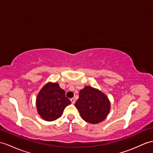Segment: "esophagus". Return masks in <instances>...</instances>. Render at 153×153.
Returning a JSON list of instances; mask_svg holds the SVG:
<instances>
[{
	"instance_id": "esophagus-1",
	"label": "esophagus",
	"mask_w": 153,
	"mask_h": 153,
	"mask_svg": "<svg viewBox=\"0 0 153 153\" xmlns=\"http://www.w3.org/2000/svg\"><path fill=\"white\" fill-rule=\"evenodd\" d=\"M71 102L73 104H74V102H75V100H74V98H72V99H71Z\"/></svg>"
}]
</instances>
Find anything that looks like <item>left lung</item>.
Listing matches in <instances>:
<instances>
[{"instance_id":"obj_1","label":"left lung","mask_w":153,"mask_h":153,"mask_svg":"<svg viewBox=\"0 0 153 153\" xmlns=\"http://www.w3.org/2000/svg\"><path fill=\"white\" fill-rule=\"evenodd\" d=\"M81 117L89 123L96 124L106 117L110 103L102 92L89 86H85L79 92V99L74 104Z\"/></svg>"}]
</instances>
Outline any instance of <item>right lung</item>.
Wrapping results in <instances>:
<instances>
[{
  "instance_id": "add662e5",
  "label": "right lung",
  "mask_w": 153,
  "mask_h": 153,
  "mask_svg": "<svg viewBox=\"0 0 153 153\" xmlns=\"http://www.w3.org/2000/svg\"><path fill=\"white\" fill-rule=\"evenodd\" d=\"M71 103L65 92L57 83H48L39 91L36 99L38 114L44 120L52 121L62 115L65 108Z\"/></svg>"
}]
</instances>
